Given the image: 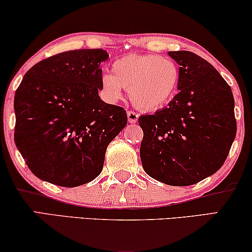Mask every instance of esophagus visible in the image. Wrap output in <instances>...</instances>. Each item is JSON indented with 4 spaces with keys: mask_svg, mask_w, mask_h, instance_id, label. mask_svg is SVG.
I'll use <instances>...</instances> for the list:
<instances>
[{
    "mask_svg": "<svg viewBox=\"0 0 252 252\" xmlns=\"http://www.w3.org/2000/svg\"><path fill=\"white\" fill-rule=\"evenodd\" d=\"M127 118H128V123L130 124H134L137 122V119H139V115H137L136 112L134 111H127Z\"/></svg>",
    "mask_w": 252,
    "mask_h": 252,
    "instance_id": "1",
    "label": "esophagus"
}]
</instances>
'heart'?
Returning <instances> with one entry per match:
<instances>
[{"instance_id": "obj_1", "label": "heart", "mask_w": 252, "mask_h": 252, "mask_svg": "<svg viewBox=\"0 0 252 252\" xmlns=\"http://www.w3.org/2000/svg\"><path fill=\"white\" fill-rule=\"evenodd\" d=\"M180 71L172 60L155 54H129L112 64V74L102 75V87L108 98H120L123 89L130 101L143 111L164 108L174 97Z\"/></svg>"}]
</instances>
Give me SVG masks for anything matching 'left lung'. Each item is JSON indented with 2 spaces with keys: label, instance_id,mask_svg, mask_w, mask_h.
I'll return each instance as SVG.
<instances>
[{
  "label": "left lung",
  "instance_id": "obj_1",
  "mask_svg": "<svg viewBox=\"0 0 252 252\" xmlns=\"http://www.w3.org/2000/svg\"><path fill=\"white\" fill-rule=\"evenodd\" d=\"M180 65L179 93L166 108L139 117L140 156L149 177L190 186L216 173L236 135L232 89L209 62L190 51H168Z\"/></svg>",
  "mask_w": 252,
  "mask_h": 252
}]
</instances>
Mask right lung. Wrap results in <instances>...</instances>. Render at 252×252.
I'll return each mask as SVG.
<instances>
[{
  "mask_svg": "<svg viewBox=\"0 0 252 252\" xmlns=\"http://www.w3.org/2000/svg\"><path fill=\"white\" fill-rule=\"evenodd\" d=\"M103 49L70 50L31 67L15 94V143L32 173L78 187L102 172L109 143L127 125L126 110L106 104Z\"/></svg>",
  "mask_w": 252,
  "mask_h": 252,
  "instance_id": "obj_1",
  "label": "right lung"
}]
</instances>
